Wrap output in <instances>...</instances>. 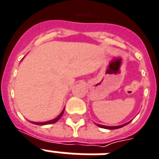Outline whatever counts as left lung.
Instances as JSON below:
<instances>
[{
  "label": "left lung",
  "instance_id": "1",
  "mask_svg": "<svg viewBox=\"0 0 159 159\" xmlns=\"http://www.w3.org/2000/svg\"><path fill=\"white\" fill-rule=\"evenodd\" d=\"M128 123H126V124H123V125H121V126H116V127H107V126L100 125V124H97V125L102 128H107V129H117V128H122V127H123V126L127 125Z\"/></svg>",
  "mask_w": 159,
  "mask_h": 159
}]
</instances>
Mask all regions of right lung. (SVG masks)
<instances>
[{"mask_svg":"<svg viewBox=\"0 0 159 159\" xmlns=\"http://www.w3.org/2000/svg\"><path fill=\"white\" fill-rule=\"evenodd\" d=\"M64 112V109L62 110V112H61L60 115L58 116V117H57L56 118H54V119L52 120H50V121H47V122H43V123H34V124H36V125H47V124H52V123H55L56 122H57L58 120L60 119L61 117L62 116V114H63Z\"/></svg>","mask_w":159,"mask_h":159,"instance_id":"right-lung-1","label":"right lung"}]
</instances>
